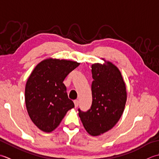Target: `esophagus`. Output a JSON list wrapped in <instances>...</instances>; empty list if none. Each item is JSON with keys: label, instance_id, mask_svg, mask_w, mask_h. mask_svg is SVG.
Masks as SVG:
<instances>
[{"label": "esophagus", "instance_id": "1", "mask_svg": "<svg viewBox=\"0 0 159 159\" xmlns=\"http://www.w3.org/2000/svg\"><path fill=\"white\" fill-rule=\"evenodd\" d=\"M74 104H75V108H77V107L78 106V105H79V101H78V100H77V99L74 100Z\"/></svg>", "mask_w": 159, "mask_h": 159}]
</instances>
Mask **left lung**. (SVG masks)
Listing matches in <instances>:
<instances>
[{"label": "left lung", "instance_id": "left-lung-1", "mask_svg": "<svg viewBox=\"0 0 159 159\" xmlns=\"http://www.w3.org/2000/svg\"><path fill=\"white\" fill-rule=\"evenodd\" d=\"M91 68L92 105L86 112L78 111L87 132L98 136L112 128L121 118L127 93L121 73L114 64L106 61L93 64Z\"/></svg>", "mask_w": 159, "mask_h": 159}]
</instances>
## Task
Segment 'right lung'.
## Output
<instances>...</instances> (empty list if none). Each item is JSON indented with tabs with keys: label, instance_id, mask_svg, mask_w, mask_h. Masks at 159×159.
Returning a JSON list of instances; mask_svg holds the SVG:
<instances>
[{
	"label": "right lung",
	"instance_id": "obj_1",
	"mask_svg": "<svg viewBox=\"0 0 159 159\" xmlns=\"http://www.w3.org/2000/svg\"><path fill=\"white\" fill-rule=\"evenodd\" d=\"M79 65L77 61L49 58L32 71L25 86V103L31 121L41 130H54L75 106L63 81Z\"/></svg>",
	"mask_w": 159,
	"mask_h": 159
}]
</instances>
